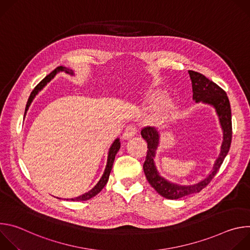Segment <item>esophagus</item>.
I'll return each mask as SVG.
<instances>
[{
    "instance_id": "obj_1",
    "label": "esophagus",
    "mask_w": 250,
    "mask_h": 250,
    "mask_svg": "<svg viewBox=\"0 0 250 250\" xmlns=\"http://www.w3.org/2000/svg\"><path fill=\"white\" fill-rule=\"evenodd\" d=\"M136 131H137V128H136V126H135L134 125H127L126 128L125 129V131H124L123 137H124L125 139H128V138L134 136L135 133H136Z\"/></svg>"
}]
</instances>
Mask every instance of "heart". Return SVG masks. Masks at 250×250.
Here are the masks:
<instances>
[{
  "instance_id": "b5f03b06",
  "label": "heart",
  "mask_w": 250,
  "mask_h": 250,
  "mask_svg": "<svg viewBox=\"0 0 250 250\" xmlns=\"http://www.w3.org/2000/svg\"><path fill=\"white\" fill-rule=\"evenodd\" d=\"M151 98H152L153 100H157V99L160 98V94H157V93H156V94H153V95L151 96ZM169 108H170V104H165L161 110L158 111V113H157V115H156V119L159 120V121H162V120L166 119V117L168 116V113H169Z\"/></svg>"
}]
</instances>
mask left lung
Wrapping results in <instances>:
<instances>
[{
	"label": "left lung",
	"mask_w": 250,
	"mask_h": 250,
	"mask_svg": "<svg viewBox=\"0 0 250 250\" xmlns=\"http://www.w3.org/2000/svg\"><path fill=\"white\" fill-rule=\"evenodd\" d=\"M189 75L192 81L193 88V99L196 103L202 102L208 104L216 109L219 116L220 124L223 128L224 141L221 148V153L219 158L216 160L215 165L211 172L207 178L201 182L194 185L181 186L178 184L171 183L161 177L155 167L154 157L157 146L159 145V133L154 127H145L141 130V136L147 142V154L146 161L144 163V171L146 176V179L155 189V191L162 197L170 200H177L188 195L199 193L203 190L216 176L220 170L231 145L232 136V125H231V110L229 100L227 93L216 83L208 80L203 74L196 72V71L189 70Z\"/></svg>",
	"instance_id": "obj_1"
}]
</instances>
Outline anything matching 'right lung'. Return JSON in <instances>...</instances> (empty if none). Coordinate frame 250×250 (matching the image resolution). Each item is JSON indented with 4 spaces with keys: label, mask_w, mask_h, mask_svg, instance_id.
I'll return each mask as SVG.
<instances>
[{
    "label": "right lung",
    "mask_w": 250,
    "mask_h": 250,
    "mask_svg": "<svg viewBox=\"0 0 250 250\" xmlns=\"http://www.w3.org/2000/svg\"><path fill=\"white\" fill-rule=\"evenodd\" d=\"M60 71H65V72L68 73V74L74 75L73 71L68 69V68H66V67L59 66V67L55 68V69L52 71V72H51L49 75H47L37 87H35V88L33 89V91L31 92V94H30V96H29V98H28V101H27V103H26L24 115L26 114V112H27V110H28V108H29V105H30L32 100L34 99L35 96L38 95L39 91H41V90H42L58 72H60ZM120 147H121V142H120V139L117 138V139L113 142L112 146L110 147L109 155H108V162H106V166H105L104 172L102 178L100 179V181L97 183V185H96L92 190H90L89 192H87V193H85V194H83V195H81V196H79V197L72 198V199H67V200H71V201H87V200H90L91 198L95 197L97 194H99V193L102 191V189L104 187V185L106 184V182H108V180H109V176H110V173H111L112 168H113V164H114V161H115V157H116V154L118 153V151L120 150Z\"/></svg>",
    "instance_id": "1"
}]
</instances>
